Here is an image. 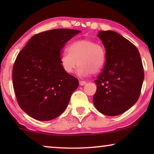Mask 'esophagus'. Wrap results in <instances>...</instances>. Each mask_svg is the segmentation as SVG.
Instances as JSON below:
<instances>
[{
    "mask_svg": "<svg viewBox=\"0 0 154 154\" xmlns=\"http://www.w3.org/2000/svg\"><path fill=\"white\" fill-rule=\"evenodd\" d=\"M79 84H80V85H81V86L84 85H85V84H86V82L84 81H80Z\"/></svg>",
    "mask_w": 154,
    "mask_h": 154,
    "instance_id": "esophagus-1",
    "label": "esophagus"
}]
</instances>
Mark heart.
<instances>
[{"label": "heart", "instance_id": "obj_1", "mask_svg": "<svg viewBox=\"0 0 154 154\" xmlns=\"http://www.w3.org/2000/svg\"><path fill=\"white\" fill-rule=\"evenodd\" d=\"M106 62V51L100 44L92 40H77L69 44L67 52L60 57V63L65 72L72 73L79 64L78 73L86 76L102 70Z\"/></svg>", "mask_w": 154, "mask_h": 154}]
</instances>
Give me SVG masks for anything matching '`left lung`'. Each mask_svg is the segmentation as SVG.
Here are the masks:
<instances>
[{"mask_svg":"<svg viewBox=\"0 0 154 154\" xmlns=\"http://www.w3.org/2000/svg\"><path fill=\"white\" fill-rule=\"evenodd\" d=\"M106 50V62L95 80L96 109L115 116L128 110L140 97L144 79L140 52L131 42L113 31L97 34Z\"/></svg>","mask_w":154,"mask_h":154,"instance_id":"obj_1","label":"left lung"}]
</instances>
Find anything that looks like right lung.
Returning a JSON list of instances; mask_svg holds the SVG:
<instances>
[{
	"mask_svg": "<svg viewBox=\"0 0 154 154\" xmlns=\"http://www.w3.org/2000/svg\"><path fill=\"white\" fill-rule=\"evenodd\" d=\"M81 31L56 29L31 37L19 52L12 70L18 104L29 116L50 121L64 112L79 80L63 70L60 53Z\"/></svg>",
	"mask_w": 154,
	"mask_h": 154,
	"instance_id": "add662e5",
	"label": "right lung"
}]
</instances>
